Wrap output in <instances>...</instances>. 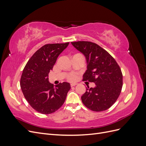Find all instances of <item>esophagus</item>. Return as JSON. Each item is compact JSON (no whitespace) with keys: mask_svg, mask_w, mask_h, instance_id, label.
I'll use <instances>...</instances> for the list:
<instances>
[{"mask_svg":"<svg viewBox=\"0 0 146 146\" xmlns=\"http://www.w3.org/2000/svg\"><path fill=\"white\" fill-rule=\"evenodd\" d=\"M77 85V83H71V84H70V86H71V87H73V86H76Z\"/></svg>","mask_w":146,"mask_h":146,"instance_id":"obj_1","label":"esophagus"}]
</instances>
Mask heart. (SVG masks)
Segmentation results:
<instances>
[{
    "mask_svg": "<svg viewBox=\"0 0 146 146\" xmlns=\"http://www.w3.org/2000/svg\"><path fill=\"white\" fill-rule=\"evenodd\" d=\"M77 78V75L76 73H74V72H70L68 74V75L67 76L68 80L70 82H74L75 80H76Z\"/></svg>",
    "mask_w": 146,
    "mask_h": 146,
    "instance_id": "obj_1",
    "label": "heart"
}]
</instances>
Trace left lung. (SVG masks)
Returning <instances> with one entry per match:
<instances>
[{
	"label": "left lung",
	"mask_w": 146,
	"mask_h": 146,
	"mask_svg": "<svg viewBox=\"0 0 146 146\" xmlns=\"http://www.w3.org/2000/svg\"><path fill=\"white\" fill-rule=\"evenodd\" d=\"M85 55L87 70L83 81L94 82V88L88 86L82 96L83 104L94 111H102L115 103L122 90V73L113 57L104 48L90 41L72 42Z\"/></svg>",
	"instance_id": "obj_1"
}]
</instances>
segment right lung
Returning <instances> with one entry per match:
<instances>
[{
	"mask_svg": "<svg viewBox=\"0 0 146 146\" xmlns=\"http://www.w3.org/2000/svg\"><path fill=\"white\" fill-rule=\"evenodd\" d=\"M69 42L47 44L29 59L21 77L20 86L25 99L35 110L44 114L55 112L64 104L70 85L48 82V73L53 69L59 55Z\"/></svg>",
	"mask_w": 146,
	"mask_h": 146,
	"instance_id": "obj_1",
	"label": "right lung"
}]
</instances>
